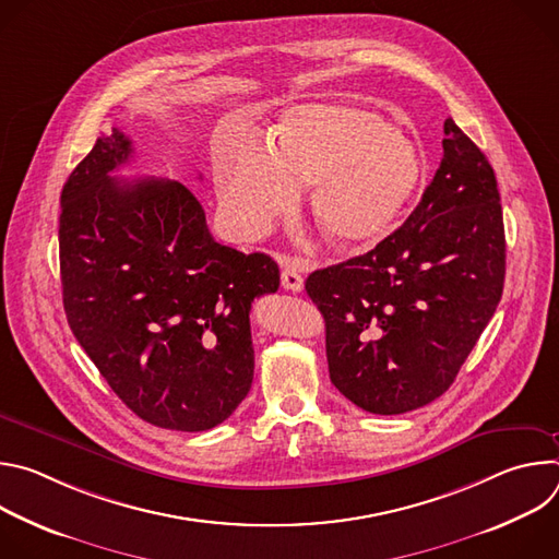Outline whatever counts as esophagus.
<instances>
[{
    "label": "esophagus",
    "instance_id": "1",
    "mask_svg": "<svg viewBox=\"0 0 559 559\" xmlns=\"http://www.w3.org/2000/svg\"><path fill=\"white\" fill-rule=\"evenodd\" d=\"M281 283L287 292H302V276L294 267H285L281 274Z\"/></svg>",
    "mask_w": 559,
    "mask_h": 559
}]
</instances>
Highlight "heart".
I'll list each match as a JSON object with an SVG mask.
<instances>
[{
    "mask_svg": "<svg viewBox=\"0 0 559 559\" xmlns=\"http://www.w3.org/2000/svg\"><path fill=\"white\" fill-rule=\"evenodd\" d=\"M267 150L236 145L216 156L223 212L241 236L263 234L311 186L309 210L325 241L367 252L401 223L423 173L418 145L376 112L300 104L281 112Z\"/></svg>",
    "mask_w": 559,
    "mask_h": 559,
    "instance_id": "b5f03b06",
    "label": "heart"
}]
</instances>
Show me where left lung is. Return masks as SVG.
Instances as JSON below:
<instances>
[{"instance_id":"left-lung-1","label":"left lung","mask_w":559,"mask_h":559,"mask_svg":"<svg viewBox=\"0 0 559 559\" xmlns=\"http://www.w3.org/2000/svg\"><path fill=\"white\" fill-rule=\"evenodd\" d=\"M442 162L409 218L380 246L307 276L325 318L330 378L380 416L440 397L502 298L507 243L498 181L453 119Z\"/></svg>"}]
</instances>
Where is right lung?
Returning <instances> with one entry per match:
<instances>
[{
  "label": "right lung",
  "instance_id": "1",
  "mask_svg": "<svg viewBox=\"0 0 559 559\" xmlns=\"http://www.w3.org/2000/svg\"><path fill=\"white\" fill-rule=\"evenodd\" d=\"M130 156L132 141L112 128L61 190L66 318L130 412L205 431L252 386L250 309L278 289V265L216 243L183 183L112 177Z\"/></svg>",
  "mask_w": 559,
  "mask_h": 559
}]
</instances>
